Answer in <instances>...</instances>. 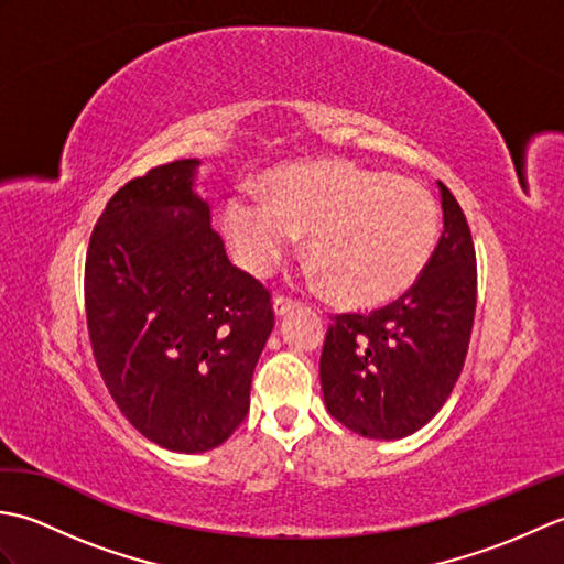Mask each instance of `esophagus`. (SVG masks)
Wrapping results in <instances>:
<instances>
[{
  "label": "esophagus",
  "instance_id": "esophagus-1",
  "mask_svg": "<svg viewBox=\"0 0 564 564\" xmlns=\"http://www.w3.org/2000/svg\"><path fill=\"white\" fill-rule=\"evenodd\" d=\"M293 307H297V303L291 301V297H283V295H275V297H273V313L279 315V317L289 315Z\"/></svg>",
  "mask_w": 564,
  "mask_h": 564
}]
</instances>
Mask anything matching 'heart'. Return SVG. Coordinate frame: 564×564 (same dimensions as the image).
Returning a JSON list of instances; mask_svg holds the SVG:
<instances>
[{
    "label": "heart",
    "mask_w": 564,
    "mask_h": 564,
    "mask_svg": "<svg viewBox=\"0 0 564 564\" xmlns=\"http://www.w3.org/2000/svg\"><path fill=\"white\" fill-rule=\"evenodd\" d=\"M267 196L239 188L220 223L235 261L267 275L307 232L313 275L346 307L398 301L434 254L438 206L429 191L344 160L295 162L263 178Z\"/></svg>",
    "instance_id": "1"
}]
</instances>
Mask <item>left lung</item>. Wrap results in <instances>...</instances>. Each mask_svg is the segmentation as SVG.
<instances>
[{"label":"left lung","instance_id":"left-lung-1","mask_svg":"<svg viewBox=\"0 0 564 564\" xmlns=\"http://www.w3.org/2000/svg\"><path fill=\"white\" fill-rule=\"evenodd\" d=\"M443 232L424 273L370 315H337L319 380L329 414L366 438H404L429 424L458 380L470 344L477 263L463 208L438 182Z\"/></svg>","mask_w":564,"mask_h":564}]
</instances>
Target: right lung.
I'll use <instances>...</instances> for the list:
<instances>
[{
  "mask_svg": "<svg viewBox=\"0 0 564 564\" xmlns=\"http://www.w3.org/2000/svg\"><path fill=\"white\" fill-rule=\"evenodd\" d=\"M198 164L154 166L118 188L84 267L106 388L142 436L176 453L218 448L245 422L273 329L269 291L232 267L194 191Z\"/></svg>",
  "mask_w": 564,
  "mask_h": 564,
  "instance_id": "obj_1",
  "label": "right lung"
}]
</instances>
